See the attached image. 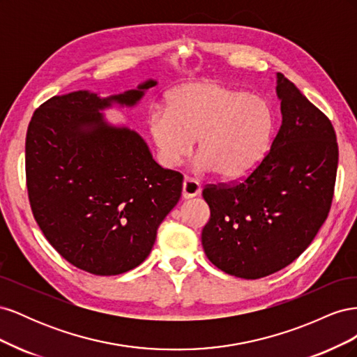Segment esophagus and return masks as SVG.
<instances>
[{
    "label": "esophagus",
    "instance_id": "esophagus-1",
    "mask_svg": "<svg viewBox=\"0 0 357 357\" xmlns=\"http://www.w3.org/2000/svg\"><path fill=\"white\" fill-rule=\"evenodd\" d=\"M201 193V185L190 177H185L183 180V190H181V195L185 199H190V198H195Z\"/></svg>",
    "mask_w": 357,
    "mask_h": 357
}]
</instances>
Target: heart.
Instances as JSON below:
<instances>
[{"mask_svg":"<svg viewBox=\"0 0 357 357\" xmlns=\"http://www.w3.org/2000/svg\"><path fill=\"white\" fill-rule=\"evenodd\" d=\"M149 131L164 165L177 167L198 138V168L235 180L268 155L275 112L262 96L211 80L193 82L169 93L168 109L150 114Z\"/></svg>","mask_w":357,"mask_h":357,"instance_id":"b5f03b06","label":"heart"}]
</instances>
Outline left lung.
I'll return each mask as SVG.
<instances>
[{
    "instance_id": "1",
    "label": "left lung",
    "mask_w": 357,
    "mask_h": 357,
    "mask_svg": "<svg viewBox=\"0 0 357 357\" xmlns=\"http://www.w3.org/2000/svg\"><path fill=\"white\" fill-rule=\"evenodd\" d=\"M282 126L265 159L244 180L202 192L210 220L201 241L223 273L255 280L283 269L325 223L338 168L329 119L277 73Z\"/></svg>"
}]
</instances>
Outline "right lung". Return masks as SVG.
I'll list each match as a JSON object with an SVG mask.
<instances>
[{
  "label": "right lung",
  "mask_w": 357,
  "mask_h": 357,
  "mask_svg": "<svg viewBox=\"0 0 357 357\" xmlns=\"http://www.w3.org/2000/svg\"><path fill=\"white\" fill-rule=\"evenodd\" d=\"M158 82L101 96L56 95L32 116L25 144L32 213L53 248L95 275H117L152 252L159 225L181 197L183 176L158 165L134 129L105 110L132 109Z\"/></svg>",
  "instance_id": "right-lung-1"
}]
</instances>
